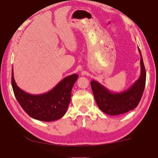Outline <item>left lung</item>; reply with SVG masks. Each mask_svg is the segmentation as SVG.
Masks as SVG:
<instances>
[{"label": "left lung", "mask_w": 158, "mask_h": 158, "mask_svg": "<svg viewBox=\"0 0 158 158\" xmlns=\"http://www.w3.org/2000/svg\"><path fill=\"white\" fill-rule=\"evenodd\" d=\"M140 76L130 88L120 93L110 91L96 81H91V86L98 106L103 113L110 116L126 114L135 109L139 103L145 86L146 72L140 49Z\"/></svg>", "instance_id": "1"}]
</instances>
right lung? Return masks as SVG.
<instances>
[{"label": "right lung", "mask_w": 158, "mask_h": 158, "mask_svg": "<svg viewBox=\"0 0 158 158\" xmlns=\"http://www.w3.org/2000/svg\"><path fill=\"white\" fill-rule=\"evenodd\" d=\"M79 76L72 74L63 79L48 92L32 95L19 88L12 69V87L16 99L23 109L32 118L53 121L61 118L67 112L71 101L72 89Z\"/></svg>", "instance_id": "add662e5"}]
</instances>
